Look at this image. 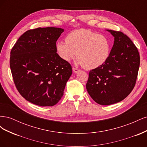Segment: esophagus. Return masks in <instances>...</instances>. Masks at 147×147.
<instances>
[{
	"label": "esophagus",
	"mask_w": 147,
	"mask_h": 147,
	"mask_svg": "<svg viewBox=\"0 0 147 147\" xmlns=\"http://www.w3.org/2000/svg\"><path fill=\"white\" fill-rule=\"evenodd\" d=\"M72 69H73V71H74V72H75V73H77V72H79L80 70L79 69H78L77 67H72Z\"/></svg>",
	"instance_id": "1"
}]
</instances>
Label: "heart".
Masks as SVG:
<instances>
[{
	"mask_svg": "<svg viewBox=\"0 0 147 147\" xmlns=\"http://www.w3.org/2000/svg\"><path fill=\"white\" fill-rule=\"evenodd\" d=\"M56 50L61 58L69 62L76 54L78 63L87 70L98 67L108 59L110 43L106 36L87 29H78L69 33L65 41L56 43Z\"/></svg>",
	"mask_w": 147,
	"mask_h": 147,
	"instance_id": "obj_1",
	"label": "heart"
}]
</instances>
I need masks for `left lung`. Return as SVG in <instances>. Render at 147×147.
<instances>
[{
  "label": "left lung",
  "instance_id": "1",
  "mask_svg": "<svg viewBox=\"0 0 147 147\" xmlns=\"http://www.w3.org/2000/svg\"><path fill=\"white\" fill-rule=\"evenodd\" d=\"M115 37L108 59L90 71L86 90L100 105L121 101L130 94L136 83L140 55L136 45L121 31L107 30Z\"/></svg>",
  "mask_w": 147,
  "mask_h": 147
}]
</instances>
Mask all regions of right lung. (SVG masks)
Listing matches in <instances>:
<instances>
[{"label": "right lung", "mask_w": 147, "mask_h": 147, "mask_svg": "<svg viewBox=\"0 0 147 147\" xmlns=\"http://www.w3.org/2000/svg\"><path fill=\"white\" fill-rule=\"evenodd\" d=\"M64 29L38 28L25 32L10 52V66L15 86L28 101L42 107L56 104L64 94L72 66L56 53Z\"/></svg>", "instance_id": "add662e5"}]
</instances>
